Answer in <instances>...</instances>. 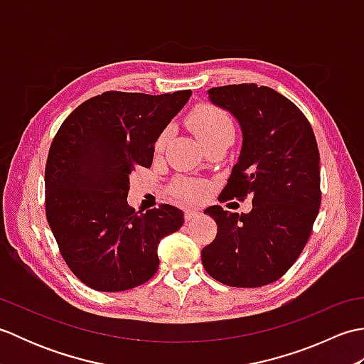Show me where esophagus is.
Masks as SVG:
<instances>
[{
    "label": "esophagus",
    "mask_w": 364,
    "mask_h": 364,
    "mask_svg": "<svg viewBox=\"0 0 364 364\" xmlns=\"http://www.w3.org/2000/svg\"><path fill=\"white\" fill-rule=\"evenodd\" d=\"M198 211L197 210H186L184 211V219H186V222H189V220H192V219H196V218H198Z\"/></svg>",
    "instance_id": "1"
}]
</instances>
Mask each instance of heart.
<instances>
[{"instance_id":"obj_1","label":"heart","mask_w":364,"mask_h":364,"mask_svg":"<svg viewBox=\"0 0 364 364\" xmlns=\"http://www.w3.org/2000/svg\"><path fill=\"white\" fill-rule=\"evenodd\" d=\"M188 123L203 146L213 142L223 141V139H233L236 133L235 122L231 119V115L227 111L220 109L219 106H214L210 103L198 105L196 109L189 114ZM168 139L170 129H164L159 134L156 145H154L156 146V151H161L164 149ZM205 191L206 184L198 180H180L175 183V186L172 188L173 196L186 203L197 202V200L202 198Z\"/></svg>"}]
</instances>
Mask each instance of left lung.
Returning <instances> with one entry per match:
<instances>
[{"mask_svg":"<svg viewBox=\"0 0 364 364\" xmlns=\"http://www.w3.org/2000/svg\"><path fill=\"white\" fill-rule=\"evenodd\" d=\"M237 119L242 150L219 200L252 197V211L219 205L205 213L218 223L202 262L214 280L259 288L288 272L311 236L321 206L319 150L310 122L291 100L253 82L208 90Z\"/></svg>","mask_w":364,"mask_h":364,"instance_id":"left-lung-1","label":"left lung"}]
</instances>
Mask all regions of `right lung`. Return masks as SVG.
Segmentation results:
<instances>
[{
	"instance_id": "right-lung-1",
	"label": "right lung",
	"mask_w": 364,
	"mask_h": 364,
	"mask_svg": "<svg viewBox=\"0 0 364 364\" xmlns=\"http://www.w3.org/2000/svg\"><path fill=\"white\" fill-rule=\"evenodd\" d=\"M192 92H103L81 103L54 136L45 167V214L67 266L92 289L127 291L156 274L158 244L181 228L162 203L136 211L129 173L150 167L154 142Z\"/></svg>"
}]
</instances>
